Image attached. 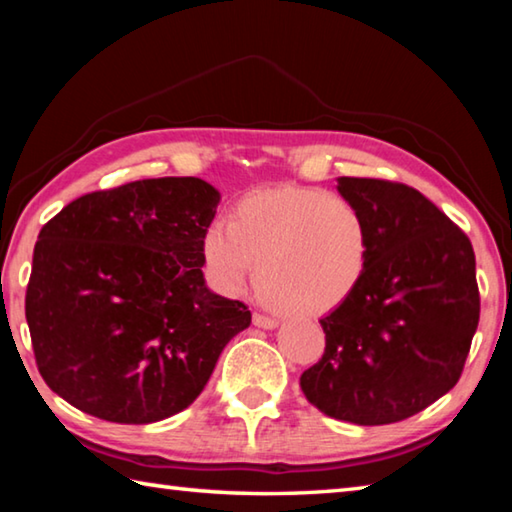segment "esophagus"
Segmentation results:
<instances>
[{
	"label": "esophagus",
	"instance_id": "esophagus-1",
	"mask_svg": "<svg viewBox=\"0 0 512 512\" xmlns=\"http://www.w3.org/2000/svg\"><path fill=\"white\" fill-rule=\"evenodd\" d=\"M253 325L255 327H262V329H275L277 327V320L271 316H264V314H253Z\"/></svg>",
	"mask_w": 512,
	"mask_h": 512
}]
</instances>
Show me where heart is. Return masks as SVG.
I'll list each match as a JSON object with an SVG mask.
<instances>
[{
    "mask_svg": "<svg viewBox=\"0 0 512 512\" xmlns=\"http://www.w3.org/2000/svg\"><path fill=\"white\" fill-rule=\"evenodd\" d=\"M207 282L223 296L255 287L282 314L309 318L345 305L361 287L372 257L366 214L341 194L307 185L255 189L228 221L207 223L201 237Z\"/></svg>",
    "mask_w": 512,
    "mask_h": 512,
    "instance_id": "b5f03b06",
    "label": "heart"
}]
</instances>
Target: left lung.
<instances>
[{"instance_id": "left-lung-1", "label": "left lung", "mask_w": 512, "mask_h": 512, "mask_svg": "<svg viewBox=\"0 0 512 512\" xmlns=\"http://www.w3.org/2000/svg\"><path fill=\"white\" fill-rule=\"evenodd\" d=\"M336 189L366 214L372 257L354 296L320 318L325 354L300 388L329 418L400 422L461 377L481 309L474 250L418 189L348 176Z\"/></svg>"}]
</instances>
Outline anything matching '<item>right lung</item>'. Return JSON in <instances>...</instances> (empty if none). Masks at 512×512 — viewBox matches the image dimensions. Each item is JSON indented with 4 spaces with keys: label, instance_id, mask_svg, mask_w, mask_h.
<instances>
[{
    "label": "right lung",
    "instance_id": "add662e5",
    "mask_svg": "<svg viewBox=\"0 0 512 512\" xmlns=\"http://www.w3.org/2000/svg\"><path fill=\"white\" fill-rule=\"evenodd\" d=\"M219 201L201 178L135 180L76 198L40 230L27 323L51 391L119 424L164 420L201 395L250 325L201 271Z\"/></svg>",
    "mask_w": 512,
    "mask_h": 512
}]
</instances>
